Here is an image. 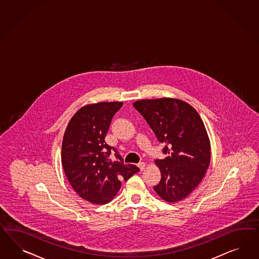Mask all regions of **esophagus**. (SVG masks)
Wrapping results in <instances>:
<instances>
[{"instance_id":"obj_1","label":"esophagus","mask_w":259,"mask_h":259,"mask_svg":"<svg viewBox=\"0 0 259 259\" xmlns=\"http://www.w3.org/2000/svg\"><path fill=\"white\" fill-rule=\"evenodd\" d=\"M138 166H139V168L141 170L145 169V167H146V163H144V162H140V163H138Z\"/></svg>"}]
</instances>
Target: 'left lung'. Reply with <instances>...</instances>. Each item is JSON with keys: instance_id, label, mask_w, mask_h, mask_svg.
<instances>
[{"instance_id": "left-lung-1", "label": "left lung", "mask_w": 259, "mask_h": 259, "mask_svg": "<svg viewBox=\"0 0 259 259\" xmlns=\"http://www.w3.org/2000/svg\"><path fill=\"white\" fill-rule=\"evenodd\" d=\"M133 106L168 154L155 161L162 178L153 189L167 202L184 200L200 185L210 163V141L200 114L174 98L139 100Z\"/></svg>"}]
</instances>
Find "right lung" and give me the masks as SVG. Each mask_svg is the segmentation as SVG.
<instances>
[{
  "label": "right lung",
  "instance_id": "add662e5",
  "mask_svg": "<svg viewBox=\"0 0 259 259\" xmlns=\"http://www.w3.org/2000/svg\"><path fill=\"white\" fill-rule=\"evenodd\" d=\"M122 106V102H100L82 107L70 120L63 136L61 163L67 179L83 200L95 204L111 201L121 181H127L140 170L123 163L116 148L105 142L111 119ZM111 150L120 161L109 159Z\"/></svg>",
  "mask_w": 259,
  "mask_h": 259
}]
</instances>
